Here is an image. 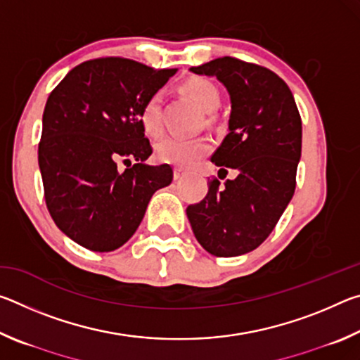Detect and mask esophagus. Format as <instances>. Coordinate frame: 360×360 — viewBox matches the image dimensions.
Segmentation results:
<instances>
[{"mask_svg": "<svg viewBox=\"0 0 360 360\" xmlns=\"http://www.w3.org/2000/svg\"><path fill=\"white\" fill-rule=\"evenodd\" d=\"M184 169H182V168H179V167H176L174 168V179L176 181H178V179H181L182 178V176H184Z\"/></svg>", "mask_w": 360, "mask_h": 360, "instance_id": "34e87169", "label": "esophagus"}]
</instances>
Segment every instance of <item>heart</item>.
<instances>
[{
  "label": "heart",
  "instance_id": "obj_1",
  "mask_svg": "<svg viewBox=\"0 0 360 360\" xmlns=\"http://www.w3.org/2000/svg\"><path fill=\"white\" fill-rule=\"evenodd\" d=\"M182 92L197 103L206 112L214 111L221 105V92L216 84L206 77H191L182 84ZM144 130L149 135H160L163 130L162 98L155 94L144 103L139 114ZM211 150L208 138H178L165 136L155 143V157L163 163L176 167H192Z\"/></svg>",
  "mask_w": 360,
  "mask_h": 360
}]
</instances>
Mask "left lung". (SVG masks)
I'll use <instances>...</instances> for the list:
<instances>
[{
  "mask_svg": "<svg viewBox=\"0 0 360 360\" xmlns=\"http://www.w3.org/2000/svg\"><path fill=\"white\" fill-rule=\"evenodd\" d=\"M216 76L230 94L229 135L211 162L236 178L208 182L200 203L187 206L195 238L216 257H233L264 243L295 192L302 119L281 77L265 66L221 57L191 68ZM221 178V176H219Z\"/></svg>",
  "mask_w": 360,
  "mask_h": 360,
  "instance_id": "obj_1",
  "label": "left lung"
}]
</instances>
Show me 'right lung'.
I'll return each mask as SVG.
<instances>
[{"label": "right lung", "mask_w": 360, "mask_h": 360, "mask_svg": "<svg viewBox=\"0 0 360 360\" xmlns=\"http://www.w3.org/2000/svg\"><path fill=\"white\" fill-rule=\"evenodd\" d=\"M173 70L103 57L72 68L49 95L38 162L46 206L77 245L109 252L131 238L155 191L173 181L168 163L146 165L152 146L139 119ZM130 158L136 164L131 165ZM119 161L129 162L124 174Z\"/></svg>", "instance_id": "add662e5"}]
</instances>
